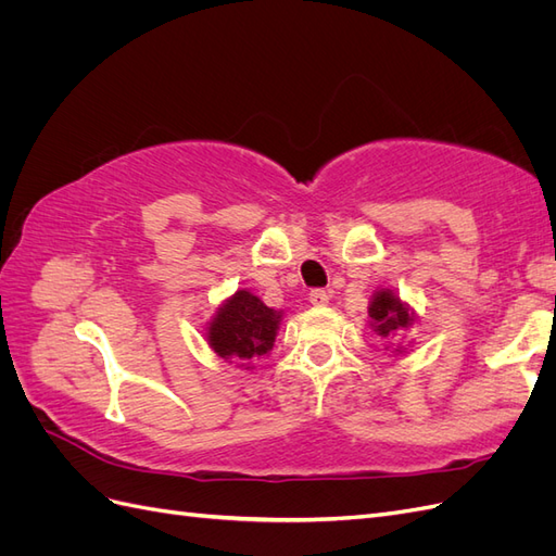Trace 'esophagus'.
Returning a JSON list of instances; mask_svg holds the SVG:
<instances>
[{"instance_id":"1","label":"esophagus","mask_w":556,"mask_h":556,"mask_svg":"<svg viewBox=\"0 0 556 556\" xmlns=\"http://www.w3.org/2000/svg\"><path fill=\"white\" fill-rule=\"evenodd\" d=\"M308 301H311L313 306L323 308V306L329 304V292H325V290H313V292L308 294Z\"/></svg>"}]
</instances>
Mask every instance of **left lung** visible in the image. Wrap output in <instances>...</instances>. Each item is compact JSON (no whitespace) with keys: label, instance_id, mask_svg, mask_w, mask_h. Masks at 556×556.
I'll use <instances>...</instances> for the list:
<instances>
[{"label":"left lung","instance_id":"1","mask_svg":"<svg viewBox=\"0 0 556 556\" xmlns=\"http://www.w3.org/2000/svg\"><path fill=\"white\" fill-rule=\"evenodd\" d=\"M368 317H371V329L382 341L384 350L392 352V357L406 355L408 348L396 345L394 339H399L403 331H408L417 323V315L410 304H406L394 290L380 288L368 301Z\"/></svg>","mask_w":556,"mask_h":556}]
</instances>
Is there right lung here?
<instances>
[{"instance_id":"1","label":"right lung","mask_w":556,"mask_h":556,"mask_svg":"<svg viewBox=\"0 0 556 556\" xmlns=\"http://www.w3.org/2000/svg\"><path fill=\"white\" fill-rule=\"evenodd\" d=\"M280 323L282 311L268 308L250 290H237L217 306L204 327V336L217 357L243 371H252V362L274 350Z\"/></svg>"}]
</instances>
